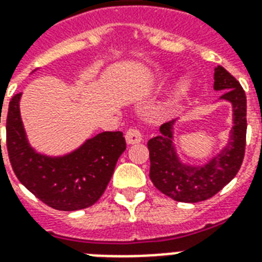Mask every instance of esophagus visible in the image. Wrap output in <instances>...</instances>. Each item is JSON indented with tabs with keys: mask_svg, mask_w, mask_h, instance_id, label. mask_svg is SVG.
<instances>
[{
	"mask_svg": "<svg viewBox=\"0 0 262 262\" xmlns=\"http://www.w3.org/2000/svg\"><path fill=\"white\" fill-rule=\"evenodd\" d=\"M125 139H126L127 144H137L143 140V137L137 127H129L125 135Z\"/></svg>",
	"mask_w": 262,
	"mask_h": 262,
	"instance_id": "esophagus-1",
	"label": "esophagus"
}]
</instances>
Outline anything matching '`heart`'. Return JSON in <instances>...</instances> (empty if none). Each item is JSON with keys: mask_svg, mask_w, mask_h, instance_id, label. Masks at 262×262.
<instances>
[{"mask_svg": "<svg viewBox=\"0 0 262 262\" xmlns=\"http://www.w3.org/2000/svg\"><path fill=\"white\" fill-rule=\"evenodd\" d=\"M181 90H182V91L186 90V85H185V84H183V85H181Z\"/></svg>", "mask_w": 262, "mask_h": 262, "instance_id": "1", "label": "heart"}]
</instances>
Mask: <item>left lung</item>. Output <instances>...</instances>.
<instances>
[{"label":"left lung","mask_w":262,"mask_h":262,"mask_svg":"<svg viewBox=\"0 0 262 262\" xmlns=\"http://www.w3.org/2000/svg\"><path fill=\"white\" fill-rule=\"evenodd\" d=\"M216 91L232 103L234 126L223 152L204 167H186L175 158L171 144L172 121L160 126V135L148 141L149 178L158 190L179 203H199L219 193L239 171L246 147V95L239 81L223 67L215 68Z\"/></svg>","instance_id":"obj_1"}]
</instances>
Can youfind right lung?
Returning <instances> with one entry per match:
<instances>
[{"instance_id":"right-lung-1","label":"right lung","mask_w":262,"mask_h":262,"mask_svg":"<svg viewBox=\"0 0 262 262\" xmlns=\"http://www.w3.org/2000/svg\"><path fill=\"white\" fill-rule=\"evenodd\" d=\"M20 96L21 94H16L10 99L5 117L6 149L17 179L43 204L58 211L92 207L106 190L117 160L126 149L123 133H99L65 158L38 155L24 136L18 110Z\"/></svg>"}]
</instances>
